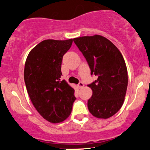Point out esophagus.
<instances>
[{
    "instance_id": "1",
    "label": "esophagus",
    "mask_w": 150,
    "mask_h": 150,
    "mask_svg": "<svg viewBox=\"0 0 150 150\" xmlns=\"http://www.w3.org/2000/svg\"><path fill=\"white\" fill-rule=\"evenodd\" d=\"M78 87H79V88H82V87H84V84H83V82H79V84H78Z\"/></svg>"
}]
</instances>
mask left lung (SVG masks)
I'll return each mask as SVG.
<instances>
[{"instance_id":"1","label":"left lung","mask_w":150,"mask_h":150,"mask_svg":"<svg viewBox=\"0 0 150 150\" xmlns=\"http://www.w3.org/2000/svg\"><path fill=\"white\" fill-rule=\"evenodd\" d=\"M97 80L88 86L92 96L87 101L94 117L108 118L121 108L128 87V71L121 53L112 42L100 35L73 39Z\"/></svg>"}]
</instances>
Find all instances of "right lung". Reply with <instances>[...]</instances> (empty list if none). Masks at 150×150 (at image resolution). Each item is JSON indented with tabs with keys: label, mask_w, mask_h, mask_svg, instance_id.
<instances>
[{
	"label": "right lung",
	"mask_w": 150,
	"mask_h": 150,
	"mask_svg": "<svg viewBox=\"0 0 150 150\" xmlns=\"http://www.w3.org/2000/svg\"><path fill=\"white\" fill-rule=\"evenodd\" d=\"M73 39H46L32 49L25 62L24 78L34 106L44 119L61 123L71 113L75 90L61 81L63 56Z\"/></svg>",
	"instance_id": "add662e5"
}]
</instances>
